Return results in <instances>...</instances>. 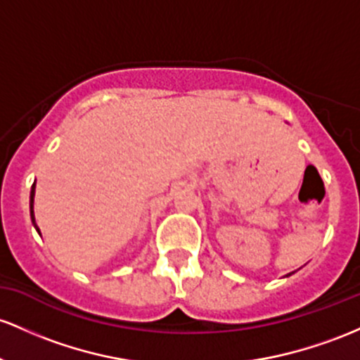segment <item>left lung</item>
Masks as SVG:
<instances>
[{
	"label": "left lung",
	"instance_id": "1",
	"mask_svg": "<svg viewBox=\"0 0 360 360\" xmlns=\"http://www.w3.org/2000/svg\"><path fill=\"white\" fill-rule=\"evenodd\" d=\"M289 275H290V274H289ZM289 275H287V276H289Z\"/></svg>",
	"mask_w": 360,
	"mask_h": 360
}]
</instances>
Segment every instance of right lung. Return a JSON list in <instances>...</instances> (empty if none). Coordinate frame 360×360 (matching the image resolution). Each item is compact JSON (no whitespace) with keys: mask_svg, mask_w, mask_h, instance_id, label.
Returning <instances> with one entry per match:
<instances>
[{"mask_svg":"<svg viewBox=\"0 0 360 360\" xmlns=\"http://www.w3.org/2000/svg\"><path fill=\"white\" fill-rule=\"evenodd\" d=\"M34 195H35V183L32 184V189H30V219H32L34 227L37 229V232H39V227H37V224H35V217H34Z\"/></svg>","mask_w":360,"mask_h":360,"instance_id":"add662e5","label":"right lung"}]
</instances>
